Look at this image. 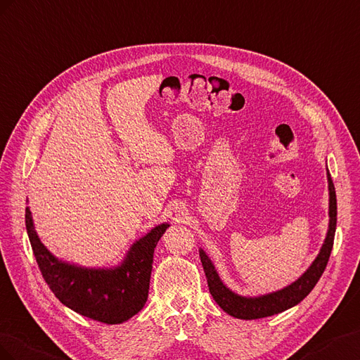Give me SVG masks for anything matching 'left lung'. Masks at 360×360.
<instances>
[{
  "label": "left lung",
  "instance_id": "1",
  "mask_svg": "<svg viewBox=\"0 0 360 360\" xmlns=\"http://www.w3.org/2000/svg\"><path fill=\"white\" fill-rule=\"evenodd\" d=\"M327 179L328 194H330V203H328V215H330V220H328L327 237L312 265L306 270V273L300 279H297L294 283L286 286V288L261 297H241L232 292L229 288H226L207 253L203 250H199L210 292L212 295V299L217 302V304L224 312H228L235 318H241V320H256V318L271 316L274 314H281L286 309H290V307L299 304L304 297L314 290V286L320 281L321 274L326 270L328 258H330L336 231V193L328 170Z\"/></svg>",
  "mask_w": 360,
  "mask_h": 360
}]
</instances>
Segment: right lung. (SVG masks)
Segmentation results:
<instances>
[{
  "label": "right lung",
  "mask_w": 360,
  "mask_h": 360,
  "mask_svg": "<svg viewBox=\"0 0 360 360\" xmlns=\"http://www.w3.org/2000/svg\"><path fill=\"white\" fill-rule=\"evenodd\" d=\"M25 226L37 265L57 299L81 315L105 324H120L141 311L148 300L153 250L169 228L162 223L131 245L127 258L115 269H84L58 261L40 243L32 212Z\"/></svg>",
  "instance_id": "1"
}]
</instances>
